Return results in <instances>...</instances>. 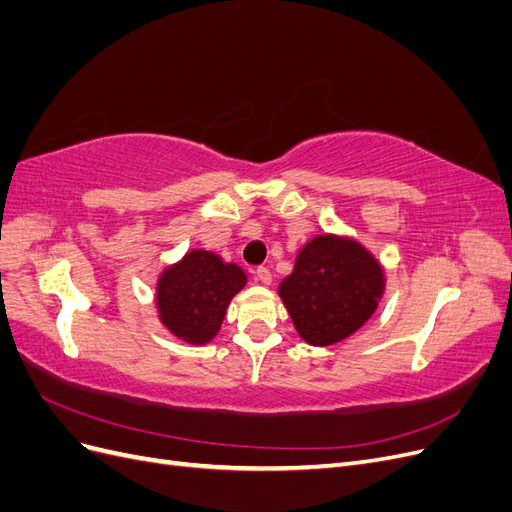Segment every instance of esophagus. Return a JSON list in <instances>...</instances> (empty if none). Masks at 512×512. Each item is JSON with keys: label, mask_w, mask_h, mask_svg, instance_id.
<instances>
[{"label": "esophagus", "mask_w": 512, "mask_h": 512, "mask_svg": "<svg viewBox=\"0 0 512 512\" xmlns=\"http://www.w3.org/2000/svg\"><path fill=\"white\" fill-rule=\"evenodd\" d=\"M256 280H258L260 284L269 286V284L273 282V275H271V271H269L267 267H258V269H256Z\"/></svg>", "instance_id": "34e87169"}]
</instances>
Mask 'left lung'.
Listing matches in <instances>:
<instances>
[{"label":"left lung","instance_id":"1","mask_svg":"<svg viewBox=\"0 0 512 512\" xmlns=\"http://www.w3.org/2000/svg\"><path fill=\"white\" fill-rule=\"evenodd\" d=\"M386 277L380 260L346 235H316L294 260L277 294L309 346H333L374 316Z\"/></svg>","mask_w":512,"mask_h":512}]
</instances>
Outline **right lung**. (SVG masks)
<instances>
[{
	"label": "right lung",
	"instance_id": "obj_1",
	"mask_svg": "<svg viewBox=\"0 0 512 512\" xmlns=\"http://www.w3.org/2000/svg\"><path fill=\"white\" fill-rule=\"evenodd\" d=\"M245 284L247 275L235 262L209 250H188L158 277L160 322L185 344L205 346L220 333L232 297Z\"/></svg>",
	"mask_w": 512,
	"mask_h": 512
}]
</instances>
